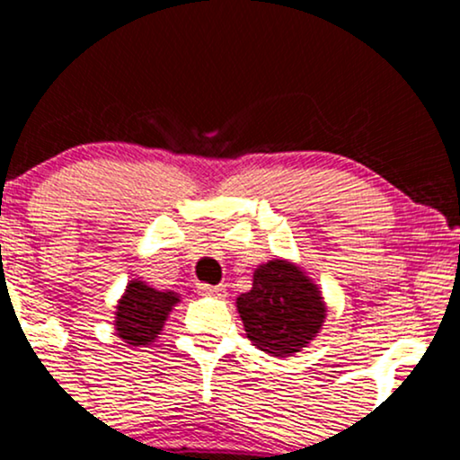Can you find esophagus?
Returning a JSON list of instances; mask_svg holds the SVG:
<instances>
[{"mask_svg": "<svg viewBox=\"0 0 460 460\" xmlns=\"http://www.w3.org/2000/svg\"><path fill=\"white\" fill-rule=\"evenodd\" d=\"M199 294H200V296H216V298H225L226 296L225 288H220V285H208V283L199 285Z\"/></svg>", "mask_w": 460, "mask_h": 460, "instance_id": "34e87169", "label": "esophagus"}]
</instances>
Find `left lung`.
Masks as SVG:
<instances>
[{"instance_id": "obj_1", "label": "left lung", "mask_w": 460, "mask_h": 460, "mask_svg": "<svg viewBox=\"0 0 460 460\" xmlns=\"http://www.w3.org/2000/svg\"><path fill=\"white\" fill-rule=\"evenodd\" d=\"M246 337L272 357H292L318 335L326 305L296 263L272 260L252 274L251 292L235 300Z\"/></svg>"}]
</instances>
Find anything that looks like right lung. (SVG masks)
<instances>
[{"instance_id":"right-lung-1","label":"right lung","mask_w":460,"mask_h":460,"mask_svg":"<svg viewBox=\"0 0 460 460\" xmlns=\"http://www.w3.org/2000/svg\"><path fill=\"white\" fill-rule=\"evenodd\" d=\"M179 303L177 292H160L142 281H129L116 305V335L129 346H146L160 335L168 314Z\"/></svg>"}]
</instances>
